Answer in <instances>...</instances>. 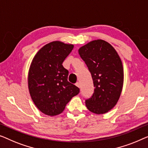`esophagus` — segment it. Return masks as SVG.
Masks as SVG:
<instances>
[{
  "instance_id": "1",
  "label": "esophagus",
  "mask_w": 148,
  "mask_h": 148,
  "mask_svg": "<svg viewBox=\"0 0 148 148\" xmlns=\"http://www.w3.org/2000/svg\"><path fill=\"white\" fill-rule=\"evenodd\" d=\"M76 84V86H78V88H80V82H76V84Z\"/></svg>"
}]
</instances>
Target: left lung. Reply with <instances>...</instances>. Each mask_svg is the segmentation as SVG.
<instances>
[{"label": "left lung", "instance_id": "8db88e82", "mask_svg": "<svg viewBox=\"0 0 148 148\" xmlns=\"http://www.w3.org/2000/svg\"><path fill=\"white\" fill-rule=\"evenodd\" d=\"M78 53L90 72L95 87L92 97L85 101L87 109L96 114L107 113L115 107L122 91L121 60L114 47L102 39L81 47Z\"/></svg>", "mask_w": 148, "mask_h": 148}]
</instances>
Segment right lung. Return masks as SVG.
<instances>
[{"label": "right lung", "mask_w": 148, "mask_h": 148, "mask_svg": "<svg viewBox=\"0 0 148 148\" xmlns=\"http://www.w3.org/2000/svg\"><path fill=\"white\" fill-rule=\"evenodd\" d=\"M74 45L53 41L39 49L33 58L28 75L29 90L39 111L54 116L63 112L66 104L80 92L68 81V71L62 66Z\"/></svg>", "instance_id": "1"}]
</instances>
